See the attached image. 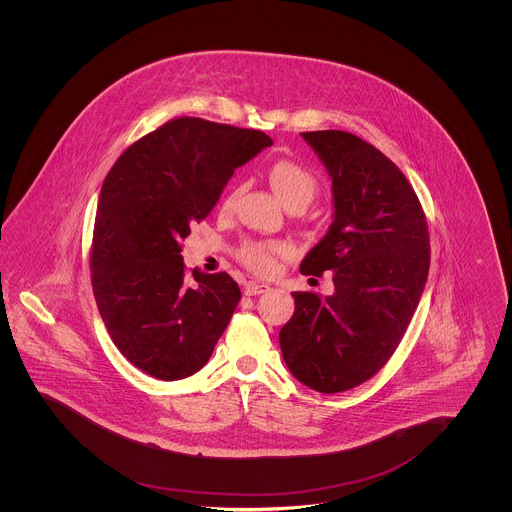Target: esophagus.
Segmentation results:
<instances>
[{
	"label": "esophagus",
	"mask_w": 512,
	"mask_h": 512,
	"mask_svg": "<svg viewBox=\"0 0 512 512\" xmlns=\"http://www.w3.org/2000/svg\"><path fill=\"white\" fill-rule=\"evenodd\" d=\"M272 290L267 284H257V282H247L245 284V295H261V293H268Z\"/></svg>",
	"instance_id": "1"
}]
</instances>
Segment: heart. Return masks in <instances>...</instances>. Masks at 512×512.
Here are the masks:
<instances>
[{"label": "heart", "mask_w": 512, "mask_h": 512, "mask_svg": "<svg viewBox=\"0 0 512 512\" xmlns=\"http://www.w3.org/2000/svg\"><path fill=\"white\" fill-rule=\"evenodd\" d=\"M267 178L274 195L288 209L292 207L305 209L317 194L318 182L315 174L290 159H280L272 163L268 167ZM288 251H290L288 245L278 244V242H249L242 247L240 259L249 270L267 276L276 270V257L286 255Z\"/></svg>", "instance_id": "b5f03b06"}]
</instances>
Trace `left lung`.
Wrapping results in <instances>:
<instances>
[{
	"label": "left lung",
	"mask_w": 512,
	"mask_h": 512,
	"mask_svg": "<svg viewBox=\"0 0 512 512\" xmlns=\"http://www.w3.org/2000/svg\"><path fill=\"white\" fill-rule=\"evenodd\" d=\"M301 138L332 180L334 215L299 270H334V293H292L280 349L301 384L338 393L372 378L407 332L430 270L428 222L413 186L380 149L341 130Z\"/></svg>",
	"instance_id": "left-lung-1"
}]
</instances>
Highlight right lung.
<instances>
[{
    "label": "right lung",
    "instance_id": "add662e5",
    "mask_svg": "<svg viewBox=\"0 0 512 512\" xmlns=\"http://www.w3.org/2000/svg\"><path fill=\"white\" fill-rule=\"evenodd\" d=\"M272 140L261 130L174 119L128 147L99 194L92 288L122 355L159 380L201 370L242 297L226 274L186 272L182 242L238 167Z\"/></svg>",
    "mask_w": 512,
    "mask_h": 512
}]
</instances>
